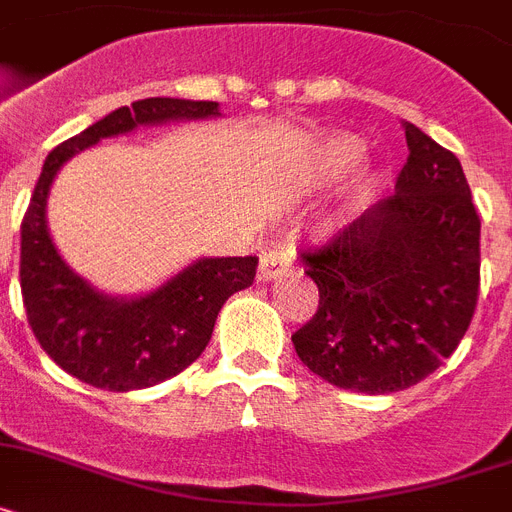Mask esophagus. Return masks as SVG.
<instances>
[{
	"instance_id": "34e87169",
	"label": "esophagus",
	"mask_w": 512,
	"mask_h": 512,
	"mask_svg": "<svg viewBox=\"0 0 512 512\" xmlns=\"http://www.w3.org/2000/svg\"><path fill=\"white\" fill-rule=\"evenodd\" d=\"M293 257H296L293 247H288V244H278V247H273V250L262 252L257 275H260L262 281H273V278H278V275L291 270Z\"/></svg>"
}]
</instances>
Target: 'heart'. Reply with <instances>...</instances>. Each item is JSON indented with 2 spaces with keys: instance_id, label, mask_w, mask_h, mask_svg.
Wrapping results in <instances>:
<instances>
[{
  "instance_id": "1",
  "label": "heart",
  "mask_w": 512,
  "mask_h": 512,
  "mask_svg": "<svg viewBox=\"0 0 512 512\" xmlns=\"http://www.w3.org/2000/svg\"><path fill=\"white\" fill-rule=\"evenodd\" d=\"M363 157L361 141L353 139V136H337L330 144L324 146L322 151V167L332 172L350 170L353 164H358V159Z\"/></svg>"
}]
</instances>
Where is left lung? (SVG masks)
I'll use <instances>...</instances> for the list:
<instances>
[{
    "label": "left lung",
    "mask_w": 512,
    "mask_h": 512,
    "mask_svg": "<svg viewBox=\"0 0 512 512\" xmlns=\"http://www.w3.org/2000/svg\"><path fill=\"white\" fill-rule=\"evenodd\" d=\"M410 157L389 198L317 250V314L291 335L311 373L363 394L428 379L459 348L479 299V213L456 154L404 123Z\"/></svg>",
    "instance_id": "1"
}]
</instances>
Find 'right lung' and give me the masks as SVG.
I'll list each match as a JSON object with an SVG mask.
<instances>
[{
	"label": "right lung",
	"mask_w": 512,
	"mask_h": 512,
	"mask_svg": "<svg viewBox=\"0 0 512 512\" xmlns=\"http://www.w3.org/2000/svg\"><path fill=\"white\" fill-rule=\"evenodd\" d=\"M219 102L149 97L118 108L46 157L20 226V288L35 340L56 366L108 391L167 381L206 350L231 293L252 286L257 257H203L141 299H110L71 273L46 226V201L61 164L100 139L149 123L213 118Z\"/></svg>",
	"instance_id": "add662e5"
}]
</instances>
